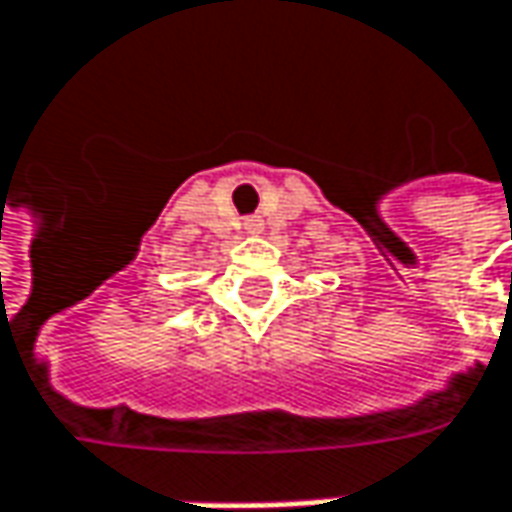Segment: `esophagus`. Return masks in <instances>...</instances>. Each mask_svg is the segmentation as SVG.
I'll use <instances>...</instances> for the list:
<instances>
[{"instance_id": "34e87169", "label": "esophagus", "mask_w": 512, "mask_h": 512, "mask_svg": "<svg viewBox=\"0 0 512 512\" xmlns=\"http://www.w3.org/2000/svg\"><path fill=\"white\" fill-rule=\"evenodd\" d=\"M247 230H256V221H247Z\"/></svg>"}]
</instances>
